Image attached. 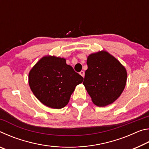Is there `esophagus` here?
<instances>
[{
  "mask_svg": "<svg viewBox=\"0 0 149 149\" xmlns=\"http://www.w3.org/2000/svg\"><path fill=\"white\" fill-rule=\"evenodd\" d=\"M79 74L81 75L82 77H84V76H85V72H84V71H81L80 72H79Z\"/></svg>",
  "mask_w": 149,
  "mask_h": 149,
  "instance_id": "esophagus-1",
  "label": "esophagus"
}]
</instances>
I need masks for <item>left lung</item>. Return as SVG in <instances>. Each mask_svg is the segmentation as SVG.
<instances>
[{
	"label": "left lung",
	"mask_w": 149,
	"mask_h": 149,
	"mask_svg": "<svg viewBox=\"0 0 149 149\" xmlns=\"http://www.w3.org/2000/svg\"><path fill=\"white\" fill-rule=\"evenodd\" d=\"M84 85L98 107L112 104L120 97L125 87L127 72L125 67L108 52L102 50L87 57Z\"/></svg>",
	"instance_id": "left-lung-1"
}]
</instances>
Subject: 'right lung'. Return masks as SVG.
<instances>
[{"mask_svg":"<svg viewBox=\"0 0 149 149\" xmlns=\"http://www.w3.org/2000/svg\"><path fill=\"white\" fill-rule=\"evenodd\" d=\"M83 80L65 58L54 56L42 57L29 73L30 89L37 99L56 109L68 104L75 87Z\"/></svg>","mask_w":149,"mask_h":149,"instance_id":"obj_1","label":"right lung"}]
</instances>
